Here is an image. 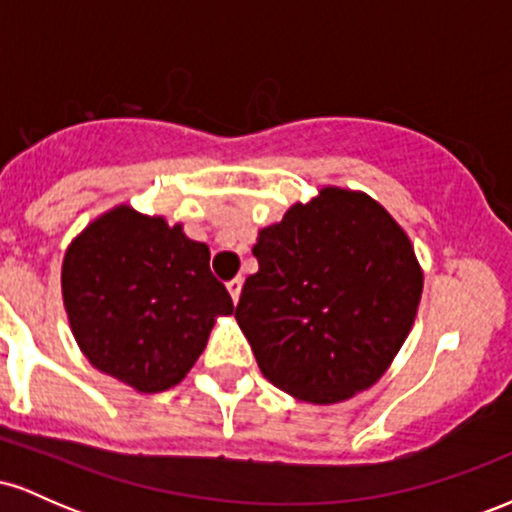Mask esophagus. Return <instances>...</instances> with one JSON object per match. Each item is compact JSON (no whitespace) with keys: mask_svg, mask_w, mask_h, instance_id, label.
Listing matches in <instances>:
<instances>
[{"mask_svg":"<svg viewBox=\"0 0 512 512\" xmlns=\"http://www.w3.org/2000/svg\"><path fill=\"white\" fill-rule=\"evenodd\" d=\"M226 289H228V293H231L233 303H238V298H240V289H243V279H240V276H236V279L228 281Z\"/></svg>","mask_w":512,"mask_h":512,"instance_id":"obj_1","label":"esophagus"}]
</instances>
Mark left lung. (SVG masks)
<instances>
[{"label": "left lung", "instance_id": "obj_1", "mask_svg": "<svg viewBox=\"0 0 512 512\" xmlns=\"http://www.w3.org/2000/svg\"><path fill=\"white\" fill-rule=\"evenodd\" d=\"M236 320L262 375L313 404L368 390L414 325L424 274L407 233L363 192L325 187L260 231Z\"/></svg>", "mask_w": 512, "mask_h": 512}]
</instances>
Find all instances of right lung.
<instances>
[{
  "instance_id": "add662e5",
  "label": "right lung",
  "mask_w": 512,
  "mask_h": 512,
  "mask_svg": "<svg viewBox=\"0 0 512 512\" xmlns=\"http://www.w3.org/2000/svg\"><path fill=\"white\" fill-rule=\"evenodd\" d=\"M69 325L88 361L139 392L178 385L231 315L209 248L161 216L117 207L74 238L62 264Z\"/></svg>"
}]
</instances>
